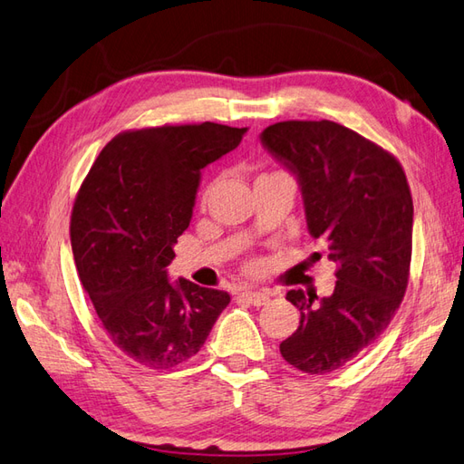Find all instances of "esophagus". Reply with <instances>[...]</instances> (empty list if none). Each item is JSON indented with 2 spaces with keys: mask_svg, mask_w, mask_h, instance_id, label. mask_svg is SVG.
Here are the masks:
<instances>
[{
  "mask_svg": "<svg viewBox=\"0 0 464 464\" xmlns=\"http://www.w3.org/2000/svg\"><path fill=\"white\" fill-rule=\"evenodd\" d=\"M240 297H242L244 302H248V304H252V305H256V307L266 305L267 302H270V294L256 292V290H244V292L240 294Z\"/></svg>",
  "mask_w": 464,
  "mask_h": 464,
  "instance_id": "1",
  "label": "esophagus"
}]
</instances>
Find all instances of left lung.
Instances as JSON below:
<instances>
[{
	"mask_svg": "<svg viewBox=\"0 0 464 464\" xmlns=\"http://www.w3.org/2000/svg\"><path fill=\"white\" fill-rule=\"evenodd\" d=\"M260 142L295 177L307 230L337 264L332 295L285 294L302 317L280 343L282 357L304 373L324 375L375 343L403 300L413 198L393 154L337 122H276Z\"/></svg>",
	"mask_w": 464,
	"mask_h": 464,
	"instance_id": "8db88e82",
	"label": "left lung"
}]
</instances>
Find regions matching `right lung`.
Masks as SVG:
<instances>
[{
  "label": "right lung",
  "instance_id": "add662e5",
  "mask_svg": "<svg viewBox=\"0 0 464 464\" xmlns=\"http://www.w3.org/2000/svg\"><path fill=\"white\" fill-rule=\"evenodd\" d=\"M248 129L216 122L122 132L101 150L71 214L77 272L111 342L137 363L170 369L200 352L230 304L222 290L169 280L202 169Z\"/></svg>",
  "mask_w": 464,
  "mask_h": 464
}]
</instances>
